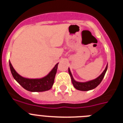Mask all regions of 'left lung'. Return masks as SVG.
Listing matches in <instances>:
<instances>
[{"label":"left lung","instance_id":"1","mask_svg":"<svg viewBox=\"0 0 123 123\" xmlns=\"http://www.w3.org/2000/svg\"><path fill=\"white\" fill-rule=\"evenodd\" d=\"M107 66H106V67H105V70H104V72L101 74L100 75H99L98 77L96 78V79H94V80H92L91 81H88V82H79L75 80L74 78H73V76L72 75V73H71L69 68L68 73L71 77V79H72V82L73 85H74V87H75L76 89L82 91H90V90H92V89H95L96 87H97V86H99L100 82H102V79H103L104 75H105V72H106V71H107Z\"/></svg>","mask_w":123,"mask_h":123}]
</instances>
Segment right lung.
Segmentation results:
<instances>
[{
	"mask_svg": "<svg viewBox=\"0 0 123 123\" xmlns=\"http://www.w3.org/2000/svg\"><path fill=\"white\" fill-rule=\"evenodd\" d=\"M56 63L47 75L41 79H27L24 78L16 72L11 63L9 62V66L11 74L14 79L26 90L30 92H43L48 91L52 87L54 83L55 77L57 71Z\"/></svg>",
	"mask_w": 123,
	"mask_h": 123,
	"instance_id": "right-lung-1",
	"label": "right lung"
}]
</instances>
